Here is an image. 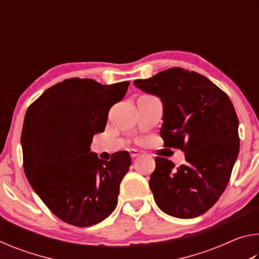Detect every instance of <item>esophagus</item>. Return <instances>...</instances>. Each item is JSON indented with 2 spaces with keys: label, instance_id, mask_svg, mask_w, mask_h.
I'll return each instance as SVG.
<instances>
[{
  "label": "esophagus",
  "instance_id": "34e87169",
  "mask_svg": "<svg viewBox=\"0 0 259 259\" xmlns=\"http://www.w3.org/2000/svg\"><path fill=\"white\" fill-rule=\"evenodd\" d=\"M139 155V152L136 151V150H133L130 152V156L133 157V159H135V157H137Z\"/></svg>",
  "mask_w": 259,
  "mask_h": 259
}]
</instances>
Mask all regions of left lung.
I'll return each mask as SVG.
<instances>
[{
  "instance_id": "left-lung-1",
  "label": "left lung",
  "mask_w": 259,
  "mask_h": 259,
  "mask_svg": "<svg viewBox=\"0 0 259 259\" xmlns=\"http://www.w3.org/2000/svg\"><path fill=\"white\" fill-rule=\"evenodd\" d=\"M134 84L163 105L160 129L165 147L185 152L175 166L156 156L150 187L155 203L172 217L203 214L221 198L239 155V120L224 91L201 74L169 68Z\"/></svg>"
}]
</instances>
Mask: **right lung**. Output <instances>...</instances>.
I'll return each instance as SVG.
<instances>
[{"instance_id": "1", "label": "right lung", "mask_w": 259, "mask_h": 259, "mask_svg": "<svg viewBox=\"0 0 259 259\" xmlns=\"http://www.w3.org/2000/svg\"><path fill=\"white\" fill-rule=\"evenodd\" d=\"M128 87L129 81L103 85L91 78H67L47 89L25 114V175L51 212L67 224L96 225L116 207L131 165L129 153L116 152L105 161L90 145Z\"/></svg>"}]
</instances>
